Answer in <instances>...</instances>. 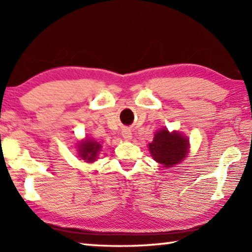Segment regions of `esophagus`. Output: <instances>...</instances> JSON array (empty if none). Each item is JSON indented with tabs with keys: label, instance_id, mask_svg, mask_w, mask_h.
Returning <instances> with one entry per match:
<instances>
[{
	"label": "esophagus",
	"instance_id": "obj_1",
	"mask_svg": "<svg viewBox=\"0 0 252 252\" xmlns=\"http://www.w3.org/2000/svg\"><path fill=\"white\" fill-rule=\"evenodd\" d=\"M122 135H123L124 139L127 140V141L132 139V132H130V129H128V128H124L122 130Z\"/></svg>",
	"mask_w": 252,
	"mask_h": 252
}]
</instances>
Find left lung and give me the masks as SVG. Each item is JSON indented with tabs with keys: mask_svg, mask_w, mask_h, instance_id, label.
Masks as SVG:
<instances>
[{
	"mask_svg": "<svg viewBox=\"0 0 252 252\" xmlns=\"http://www.w3.org/2000/svg\"><path fill=\"white\" fill-rule=\"evenodd\" d=\"M188 143V140L179 133L161 129L156 133L153 142L149 143V150L155 160L164 165V167H171L186 157Z\"/></svg>",
	"mask_w": 252,
	"mask_h": 252,
	"instance_id": "left-lung-1",
	"label": "left lung"
}]
</instances>
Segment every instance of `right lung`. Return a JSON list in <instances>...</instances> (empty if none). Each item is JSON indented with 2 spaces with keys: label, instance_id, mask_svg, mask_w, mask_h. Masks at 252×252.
Segmentation results:
<instances>
[{
  "label": "right lung",
  "instance_id": "obj_1",
  "mask_svg": "<svg viewBox=\"0 0 252 252\" xmlns=\"http://www.w3.org/2000/svg\"><path fill=\"white\" fill-rule=\"evenodd\" d=\"M102 146L96 141L86 140L79 146V155L86 161H94L97 158L98 151Z\"/></svg>",
  "mask_w": 252,
  "mask_h": 252
}]
</instances>
